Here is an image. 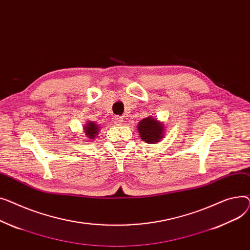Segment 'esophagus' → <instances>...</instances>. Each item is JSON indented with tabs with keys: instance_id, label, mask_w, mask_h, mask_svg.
Wrapping results in <instances>:
<instances>
[{
	"instance_id": "34e87169",
	"label": "esophagus",
	"mask_w": 250,
	"mask_h": 250,
	"mask_svg": "<svg viewBox=\"0 0 250 250\" xmlns=\"http://www.w3.org/2000/svg\"><path fill=\"white\" fill-rule=\"evenodd\" d=\"M113 122H114V124H115V125H117V126H120V125H122L123 118H122V117H120V116H115V117H114V119H113Z\"/></svg>"
}]
</instances>
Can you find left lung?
<instances>
[{
  "instance_id": "1",
  "label": "left lung",
  "mask_w": 250,
  "mask_h": 250,
  "mask_svg": "<svg viewBox=\"0 0 250 250\" xmlns=\"http://www.w3.org/2000/svg\"><path fill=\"white\" fill-rule=\"evenodd\" d=\"M137 129L141 139L146 143L154 144L164 138L165 125L153 117L142 119L137 125Z\"/></svg>"
}]
</instances>
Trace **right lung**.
Here are the masks:
<instances>
[{
	"label": "right lung",
	"mask_w": 250,
	"mask_h": 250,
	"mask_svg": "<svg viewBox=\"0 0 250 250\" xmlns=\"http://www.w3.org/2000/svg\"><path fill=\"white\" fill-rule=\"evenodd\" d=\"M83 131L86 135V137L89 139H95L97 137V135L99 134L100 131V127L98 126V124H96L93 121H89L86 123L85 126H83Z\"/></svg>",
	"instance_id": "1"
}]
</instances>
